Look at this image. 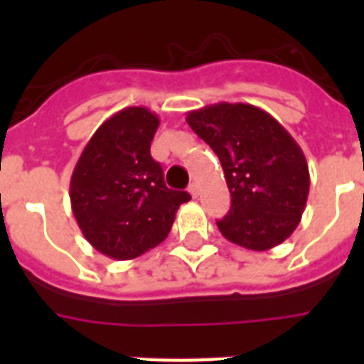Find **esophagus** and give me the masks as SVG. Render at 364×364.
I'll list each match as a JSON object with an SVG mask.
<instances>
[{"label":"esophagus","instance_id":"34e87169","mask_svg":"<svg viewBox=\"0 0 364 364\" xmlns=\"http://www.w3.org/2000/svg\"><path fill=\"white\" fill-rule=\"evenodd\" d=\"M188 193H191V196H193V198H196V196L200 194L198 183H191V185H188Z\"/></svg>","mask_w":364,"mask_h":364}]
</instances>
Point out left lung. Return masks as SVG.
I'll return each instance as SVG.
<instances>
[{
	"label": "left lung",
	"mask_w": 364,
	"mask_h": 364,
	"mask_svg": "<svg viewBox=\"0 0 364 364\" xmlns=\"http://www.w3.org/2000/svg\"><path fill=\"white\" fill-rule=\"evenodd\" d=\"M187 122L221 160L232 204L217 227L251 251L279 245L294 232L310 193L308 162L293 136L249 104L205 105Z\"/></svg>",
	"instance_id": "obj_1"
}]
</instances>
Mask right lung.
<instances>
[{"instance_id":"obj_1","label":"right lung","mask_w":364,"mask_h":364,"mask_svg":"<svg viewBox=\"0 0 364 364\" xmlns=\"http://www.w3.org/2000/svg\"><path fill=\"white\" fill-rule=\"evenodd\" d=\"M160 119L147 107H124L94 132L71 173V211L82 236L105 257L130 260L170 234L185 191L166 187L151 156Z\"/></svg>"}]
</instances>
